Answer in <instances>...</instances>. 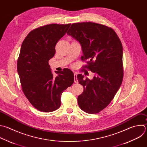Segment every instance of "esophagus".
<instances>
[{
  "mask_svg": "<svg viewBox=\"0 0 147 147\" xmlns=\"http://www.w3.org/2000/svg\"><path fill=\"white\" fill-rule=\"evenodd\" d=\"M74 82L75 83H78V80L77 78V74L76 73L74 74Z\"/></svg>",
  "mask_w": 147,
  "mask_h": 147,
  "instance_id": "34e87169",
  "label": "esophagus"
}]
</instances>
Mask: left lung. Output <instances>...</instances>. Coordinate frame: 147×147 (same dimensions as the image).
Returning <instances> with one entry per match:
<instances>
[{
    "instance_id": "obj_1",
    "label": "left lung",
    "mask_w": 147,
    "mask_h": 147,
    "mask_svg": "<svg viewBox=\"0 0 147 147\" xmlns=\"http://www.w3.org/2000/svg\"><path fill=\"white\" fill-rule=\"evenodd\" d=\"M67 34L81 44V60L87 61L84 66L95 74L92 80L77 75L84 87L78 106L86 113H99L111 103L123 80L121 41L112 28L94 22L74 23Z\"/></svg>"
}]
</instances>
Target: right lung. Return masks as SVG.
I'll return each instance as SVG.
<instances>
[{"label":"right lung","instance_id":"add662e5","mask_svg":"<svg viewBox=\"0 0 147 147\" xmlns=\"http://www.w3.org/2000/svg\"><path fill=\"white\" fill-rule=\"evenodd\" d=\"M69 24H52L32 30L21 45L17 71L22 91L30 104L42 112L59 109L63 90L74 82L69 69L55 72L54 77L48 61L55 54V45L66 34Z\"/></svg>","mask_w":147,"mask_h":147}]
</instances>
